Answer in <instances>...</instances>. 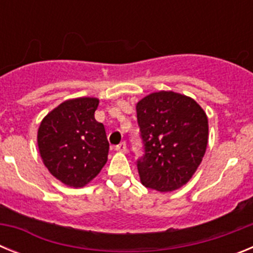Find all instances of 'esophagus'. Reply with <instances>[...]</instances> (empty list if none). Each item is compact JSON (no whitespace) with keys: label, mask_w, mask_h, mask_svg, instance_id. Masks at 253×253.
<instances>
[{"label":"esophagus","mask_w":253,"mask_h":253,"mask_svg":"<svg viewBox=\"0 0 253 253\" xmlns=\"http://www.w3.org/2000/svg\"><path fill=\"white\" fill-rule=\"evenodd\" d=\"M115 151H118V152H126V143L125 142H122L120 143V144H118V146L115 147Z\"/></svg>","instance_id":"obj_1"}]
</instances>
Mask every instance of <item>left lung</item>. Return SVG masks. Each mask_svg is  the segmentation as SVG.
<instances>
[{
	"label": "left lung",
	"mask_w": 253,
	"mask_h": 253,
	"mask_svg": "<svg viewBox=\"0 0 253 253\" xmlns=\"http://www.w3.org/2000/svg\"><path fill=\"white\" fill-rule=\"evenodd\" d=\"M144 153L137 160L142 184L172 191L193 177L208 146V118L195 100L172 91L146 96L137 104Z\"/></svg>",
	"instance_id": "left-lung-1"
}]
</instances>
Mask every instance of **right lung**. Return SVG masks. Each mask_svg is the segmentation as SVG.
Listing matches in <instances>:
<instances>
[{
	"instance_id": "1",
	"label": "right lung",
	"mask_w": 253,
	"mask_h": 253,
	"mask_svg": "<svg viewBox=\"0 0 253 253\" xmlns=\"http://www.w3.org/2000/svg\"><path fill=\"white\" fill-rule=\"evenodd\" d=\"M99 100L80 97L50 111L38 130V147L51 175L63 184L82 187L99 175L107 161L109 142L96 122Z\"/></svg>"
}]
</instances>
